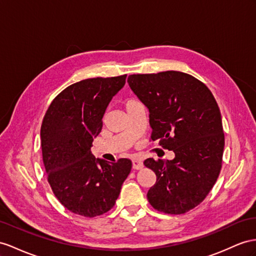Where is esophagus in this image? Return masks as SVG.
<instances>
[{"label": "esophagus", "mask_w": 256, "mask_h": 256, "mask_svg": "<svg viewBox=\"0 0 256 256\" xmlns=\"http://www.w3.org/2000/svg\"><path fill=\"white\" fill-rule=\"evenodd\" d=\"M132 164H133V168L134 170H140L144 166L142 161L140 160V159H133L132 160Z\"/></svg>", "instance_id": "1"}]
</instances>
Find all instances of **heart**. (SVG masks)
Masks as SVG:
<instances>
[{"instance_id": "b5f03b06", "label": "heart", "mask_w": 256, "mask_h": 256, "mask_svg": "<svg viewBox=\"0 0 256 256\" xmlns=\"http://www.w3.org/2000/svg\"><path fill=\"white\" fill-rule=\"evenodd\" d=\"M137 102V100H126V106H128V104H133V102Z\"/></svg>"}]
</instances>
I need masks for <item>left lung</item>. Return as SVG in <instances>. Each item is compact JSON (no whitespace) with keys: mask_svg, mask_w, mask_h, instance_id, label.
I'll return each instance as SVG.
<instances>
[{"mask_svg":"<svg viewBox=\"0 0 256 256\" xmlns=\"http://www.w3.org/2000/svg\"><path fill=\"white\" fill-rule=\"evenodd\" d=\"M130 88L149 109L150 140L173 150V160L149 158L156 173L147 198L166 214H184L206 199L222 168L225 136L222 116L211 90L180 71L130 74Z\"/></svg>","mask_w":256,"mask_h":256,"instance_id":"8db88e82","label":"left lung"}]
</instances>
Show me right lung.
Masks as SVG:
<instances>
[{"instance_id": "add662e5", "label": "right lung", "mask_w": 256, "mask_h": 256, "mask_svg": "<svg viewBox=\"0 0 256 256\" xmlns=\"http://www.w3.org/2000/svg\"><path fill=\"white\" fill-rule=\"evenodd\" d=\"M126 74L71 84L50 102L41 126V147L48 184L70 212L85 216L114 208L132 161L107 162L90 152L102 128L104 111L126 84Z\"/></svg>"}]
</instances>
